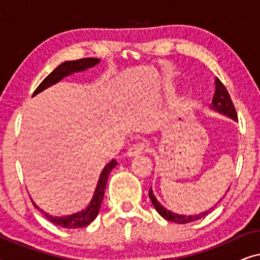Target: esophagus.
I'll use <instances>...</instances> for the list:
<instances>
[{"instance_id":"1","label":"esophagus","mask_w":260,"mask_h":260,"mask_svg":"<svg viewBox=\"0 0 260 260\" xmlns=\"http://www.w3.org/2000/svg\"><path fill=\"white\" fill-rule=\"evenodd\" d=\"M144 150H145V144L142 143V142H137V143H134L130 145V148L127 149L126 154L127 156H131V157H133V156H137L142 154Z\"/></svg>"}]
</instances>
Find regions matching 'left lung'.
Here are the masks:
<instances>
[{
    "mask_svg": "<svg viewBox=\"0 0 260 260\" xmlns=\"http://www.w3.org/2000/svg\"><path fill=\"white\" fill-rule=\"evenodd\" d=\"M211 109L213 110V111L219 112L223 116L230 117V118L236 120V122L238 120L236 109H234L233 103H232V101H231L229 92H227L226 87L223 86V84L218 79V78L215 79V92H214V95H213V99H212ZM227 191H229V189H227ZM149 198H150V200L152 202V205H154L155 209L157 211V213L162 216V218H165L166 220H168V221H172L175 223H188V222L195 221V220L204 218V216L207 215L208 213L215 207L214 206V207L209 208V209H207V211L201 212V213H199V214H195V215H182V214H177V213H174L172 211H169V209H167L166 207H163V206L161 205V202L156 199L154 193H152L151 188H150V190H149Z\"/></svg>",
    "mask_w": 260,
    "mask_h": 260,
    "instance_id": "obj_1",
    "label": "left lung"
}]
</instances>
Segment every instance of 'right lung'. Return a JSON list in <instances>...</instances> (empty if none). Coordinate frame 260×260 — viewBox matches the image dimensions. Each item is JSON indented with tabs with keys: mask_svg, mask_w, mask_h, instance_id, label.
<instances>
[{
	"mask_svg": "<svg viewBox=\"0 0 260 260\" xmlns=\"http://www.w3.org/2000/svg\"><path fill=\"white\" fill-rule=\"evenodd\" d=\"M99 61H101V60L95 58H85V59L72 60V61L62 62L61 65H59L52 73H49L48 76L42 80V83L39 85L37 90L34 91L33 97L34 95H37L38 93H40V92H42L44 90H46V88L51 87L52 85L59 83V81L62 80L65 77H69L73 73L83 72V71H86L87 69H91V67L97 65ZM116 166H117V161L112 159V161H110L108 165L104 167V169H103V172L101 173V176H99L97 187H95V190L93 193V198H92L90 204H88L84 209H81V211L70 215L54 216L49 214V213H46L45 211H42V209L39 207L35 202H33L34 207L38 208L39 211H40L42 214L49 220V221H52L53 223H55V225H58L60 227H63V229H80V227L90 225V223L97 218L99 209H101L103 199H104L105 187H106V182H108V176L110 172H111Z\"/></svg>",
	"mask_w": 260,
	"mask_h": 260,
	"instance_id": "add662e5",
	"label": "right lung"
}]
</instances>
